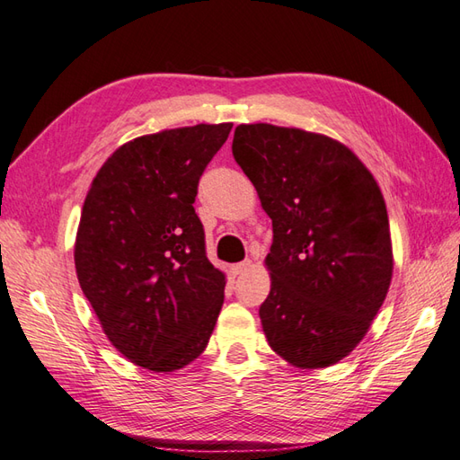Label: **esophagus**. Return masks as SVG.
Returning <instances> with one entry per match:
<instances>
[{
    "label": "esophagus",
    "mask_w": 460,
    "mask_h": 460,
    "mask_svg": "<svg viewBox=\"0 0 460 460\" xmlns=\"http://www.w3.org/2000/svg\"><path fill=\"white\" fill-rule=\"evenodd\" d=\"M250 268H252V261H250V260L240 261V263H236V265H232V273H234V275H240V273H243V271H248Z\"/></svg>",
    "instance_id": "esophagus-1"
}]
</instances>
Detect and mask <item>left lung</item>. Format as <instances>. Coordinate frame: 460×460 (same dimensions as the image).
<instances>
[{
	"instance_id": "8db88e82",
	"label": "left lung",
	"mask_w": 460,
	"mask_h": 460,
	"mask_svg": "<svg viewBox=\"0 0 460 460\" xmlns=\"http://www.w3.org/2000/svg\"><path fill=\"white\" fill-rule=\"evenodd\" d=\"M232 153L273 224L265 339L297 368L332 366L358 346L390 289L382 190L341 141L299 128L242 124Z\"/></svg>"
}]
</instances>
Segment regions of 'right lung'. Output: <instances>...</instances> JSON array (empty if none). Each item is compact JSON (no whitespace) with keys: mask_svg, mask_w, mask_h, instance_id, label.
Wrapping results in <instances>:
<instances>
[{"mask_svg":"<svg viewBox=\"0 0 460 460\" xmlns=\"http://www.w3.org/2000/svg\"><path fill=\"white\" fill-rule=\"evenodd\" d=\"M232 124L141 136L96 172L76 232L78 283L108 341L141 368L175 372L202 354L226 278L207 258L199 179Z\"/></svg>","mask_w":460,"mask_h":460,"instance_id":"1","label":"right lung"}]
</instances>
